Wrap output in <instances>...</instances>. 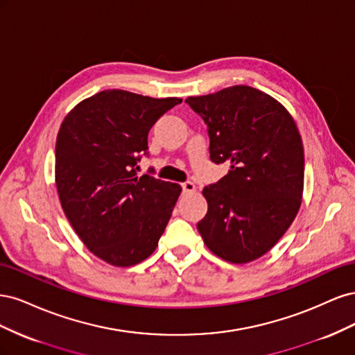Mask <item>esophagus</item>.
I'll use <instances>...</instances> for the list:
<instances>
[{"mask_svg":"<svg viewBox=\"0 0 355 355\" xmlns=\"http://www.w3.org/2000/svg\"><path fill=\"white\" fill-rule=\"evenodd\" d=\"M182 191H184V194H189V192H194L196 191V185L192 184V182L187 180L182 184Z\"/></svg>","mask_w":355,"mask_h":355,"instance_id":"1","label":"esophagus"}]
</instances>
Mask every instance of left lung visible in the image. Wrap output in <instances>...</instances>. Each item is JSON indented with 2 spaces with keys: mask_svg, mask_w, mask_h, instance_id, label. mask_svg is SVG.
I'll use <instances>...</instances> for the list:
<instances>
[{
  "mask_svg": "<svg viewBox=\"0 0 355 355\" xmlns=\"http://www.w3.org/2000/svg\"><path fill=\"white\" fill-rule=\"evenodd\" d=\"M207 125L210 159L228 175L202 189L197 223L209 249L232 263L271 250L292 225L304 191V146L292 115L249 85L185 101Z\"/></svg>",
  "mask_w": 355,
  "mask_h": 355,
  "instance_id": "8db88e82",
  "label": "left lung"
}]
</instances>
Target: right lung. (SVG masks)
Instances as JSON below:
<instances>
[{
    "label": "right lung",
    "mask_w": 355,
    "mask_h": 355,
    "mask_svg": "<svg viewBox=\"0 0 355 355\" xmlns=\"http://www.w3.org/2000/svg\"><path fill=\"white\" fill-rule=\"evenodd\" d=\"M180 102L105 90L80 102L59 128L62 209L87 249L114 266L154 253L180 196L178 184L136 171L151 127Z\"/></svg>",
    "instance_id": "1"
}]
</instances>
